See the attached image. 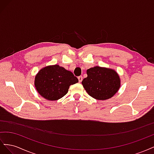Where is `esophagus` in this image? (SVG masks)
I'll return each instance as SVG.
<instances>
[{"label":"esophagus","instance_id":"obj_1","mask_svg":"<svg viewBox=\"0 0 154 154\" xmlns=\"http://www.w3.org/2000/svg\"><path fill=\"white\" fill-rule=\"evenodd\" d=\"M78 79L79 82H81L82 81V80H83V77L82 76H80L78 77Z\"/></svg>","mask_w":154,"mask_h":154}]
</instances>
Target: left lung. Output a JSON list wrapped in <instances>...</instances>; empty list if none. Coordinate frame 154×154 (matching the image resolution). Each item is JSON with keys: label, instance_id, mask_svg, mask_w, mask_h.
<instances>
[{"label": "left lung", "instance_id": "8db88e82", "mask_svg": "<svg viewBox=\"0 0 154 154\" xmlns=\"http://www.w3.org/2000/svg\"><path fill=\"white\" fill-rule=\"evenodd\" d=\"M82 83L88 95L99 100L112 97L120 87V79L114 70L94 67L87 71Z\"/></svg>", "mask_w": 154, "mask_h": 154}]
</instances>
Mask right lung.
<instances>
[{
    "instance_id": "1",
    "label": "right lung",
    "mask_w": 154,
    "mask_h": 154,
    "mask_svg": "<svg viewBox=\"0 0 154 154\" xmlns=\"http://www.w3.org/2000/svg\"><path fill=\"white\" fill-rule=\"evenodd\" d=\"M78 82L72 72L58 65L41 69L35 79V85L39 94L44 98L55 101L66 95L69 86Z\"/></svg>"
}]
</instances>
